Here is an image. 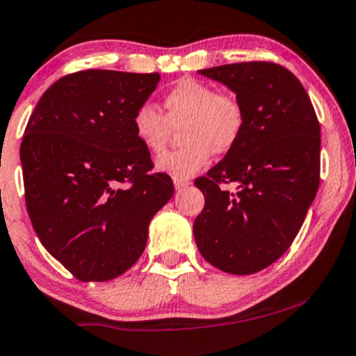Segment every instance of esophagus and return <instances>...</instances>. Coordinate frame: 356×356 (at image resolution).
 <instances>
[{
  "instance_id": "34e87169",
  "label": "esophagus",
  "mask_w": 356,
  "mask_h": 356,
  "mask_svg": "<svg viewBox=\"0 0 356 356\" xmlns=\"http://www.w3.org/2000/svg\"><path fill=\"white\" fill-rule=\"evenodd\" d=\"M173 183H175V188L177 190H181V188H185V186L190 185L188 179H183V178H173Z\"/></svg>"
}]
</instances>
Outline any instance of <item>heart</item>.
Returning a JSON list of instances; mask_svg holds the SVG:
<instances>
[{
    "label": "heart",
    "mask_w": 356,
    "mask_h": 356,
    "mask_svg": "<svg viewBox=\"0 0 356 356\" xmlns=\"http://www.w3.org/2000/svg\"><path fill=\"white\" fill-rule=\"evenodd\" d=\"M181 127L179 151L158 161L159 171L175 178H190L209 163L210 154H225L236 146L244 127V110L229 93L193 78L179 79L164 95V115L151 103H144L132 117L137 140L151 154H163L171 129Z\"/></svg>",
    "instance_id": "heart-1"
}]
</instances>
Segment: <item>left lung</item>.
I'll list each match as a JSON object with an SVG mask.
<instances>
[{
    "instance_id": "left-lung-1",
    "label": "left lung",
    "mask_w": 356,
    "mask_h": 356,
    "mask_svg": "<svg viewBox=\"0 0 356 356\" xmlns=\"http://www.w3.org/2000/svg\"><path fill=\"white\" fill-rule=\"evenodd\" d=\"M222 83L244 110L236 146L195 179L205 205L193 222L198 251L216 268L251 275L296 239L319 188L321 127L299 79L273 63L198 71ZM234 182L229 193L220 184Z\"/></svg>"
}]
</instances>
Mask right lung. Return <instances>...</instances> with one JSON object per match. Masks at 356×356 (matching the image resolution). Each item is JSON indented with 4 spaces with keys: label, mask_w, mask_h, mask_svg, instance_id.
I'll use <instances>...</instances> for the list:
<instances>
[{
    "label": "right lung",
    "mask_w": 356,
    "mask_h": 356,
    "mask_svg": "<svg viewBox=\"0 0 356 356\" xmlns=\"http://www.w3.org/2000/svg\"><path fill=\"white\" fill-rule=\"evenodd\" d=\"M158 72L90 70L42 95L20 146L25 202L40 243L81 282H106L143 254L154 213L173 197L152 173L132 117Z\"/></svg>",
    "instance_id": "right-lung-1"
}]
</instances>
